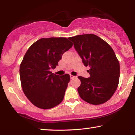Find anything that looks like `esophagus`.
<instances>
[{"instance_id":"esophagus-1","label":"esophagus","mask_w":135,"mask_h":135,"mask_svg":"<svg viewBox=\"0 0 135 135\" xmlns=\"http://www.w3.org/2000/svg\"><path fill=\"white\" fill-rule=\"evenodd\" d=\"M70 77H71V79H74V78H75V77H75V76H74V75H70Z\"/></svg>"}]
</instances>
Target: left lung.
I'll list each match as a JSON object with an SVG mask.
<instances>
[{
    "mask_svg": "<svg viewBox=\"0 0 135 135\" xmlns=\"http://www.w3.org/2000/svg\"><path fill=\"white\" fill-rule=\"evenodd\" d=\"M90 77L79 76L81 84L78 93L91 104L106 103L117 90L120 77L119 61L112 47L95 34L78 35L70 37Z\"/></svg>",
    "mask_w": 135,
    "mask_h": 135,
    "instance_id": "obj_1",
    "label": "left lung"
}]
</instances>
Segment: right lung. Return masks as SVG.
Listing matches in <instances>:
<instances>
[{
    "mask_svg": "<svg viewBox=\"0 0 135 135\" xmlns=\"http://www.w3.org/2000/svg\"><path fill=\"white\" fill-rule=\"evenodd\" d=\"M73 45L66 37L42 38L27 50L20 64V80L24 93L35 106L49 109L63 100L70 75L59 76L50 69Z\"/></svg>",
    "mask_w": 135,
    "mask_h": 135,
    "instance_id": "right-lung-1",
    "label": "right lung"
}]
</instances>
